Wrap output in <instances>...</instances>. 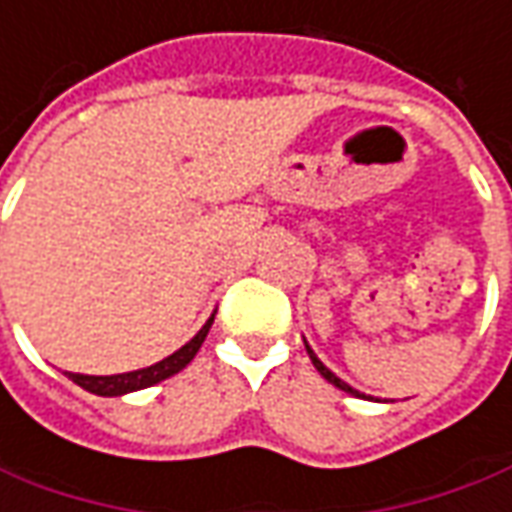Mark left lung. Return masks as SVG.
<instances>
[{
    "label": "left lung",
    "instance_id": "8db88e82",
    "mask_svg": "<svg viewBox=\"0 0 512 512\" xmlns=\"http://www.w3.org/2000/svg\"><path fill=\"white\" fill-rule=\"evenodd\" d=\"M302 342H305V339H302ZM305 350H308V356H311V361H314V367H316V370H319V375H322L325 381H330L333 387H339V389H342V392H347V395H356V398H367V401H373L370 395H364V392H358V389L350 387L347 381H342V378H339V375L333 373V370H328V367H325V364L319 361V356H316L314 350H311V344H308V342H305Z\"/></svg>",
    "mask_w": 512,
    "mask_h": 512
}]
</instances>
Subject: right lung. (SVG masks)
Returning <instances> with one entry per match:
<instances>
[{"instance_id":"1","label":"right lung","mask_w":512,"mask_h":512,"mask_svg":"<svg viewBox=\"0 0 512 512\" xmlns=\"http://www.w3.org/2000/svg\"><path fill=\"white\" fill-rule=\"evenodd\" d=\"M212 319L215 314L204 322V328L198 330L196 336L190 339L187 344H182L176 353H170L168 358H162V361H156L151 367H142V370H134V373H120V375H81V373H69V378L83 387L86 392H92V395H103V398H120V395H128V392H137V389L145 387H154L159 381H165L170 375H176L179 370H184L193 356L198 353V347L204 344L207 339V333L212 328Z\"/></svg>"}]
</instances>
